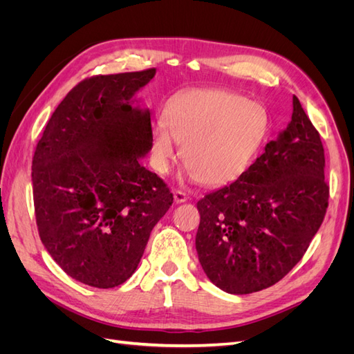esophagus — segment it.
Segmentation results:
<instances>
[{
  "label": "esophagus",
  "mask_w": 354,
  "mask_h": 354,
  "mask_svg": "<svg viewBox=\"0 0 354 354\" xmlns=\"http://www.w3.org/2000/svg\"><path fill=\"white\" fill-rule=\"evenodd\" d=\"M173 195H174V201H176L177 203L189 201V195L186 194V192H183V190H174Z\"/></svg>",
  "instance_id": "1"
}]
</instances>
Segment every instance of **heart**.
<instances>
[{
	"label": "heart",
	"mask_w": 354,
	"mask_h": 354,
	"mask_svg": "<svg viewBox=\"0 0 354 354\" xmlns=\"http://www.w3.org/2000/svg\"><path fill=\"white\" fill-rule=\"evenodd\" d=\"M267 131L269 115L260 103L227 90H190L171 99L164 121L152 125V165L167 174L180 145L192 177L227 185L250 168Z\"/></svg>",
	"instance_id": "1"
}]
</instances>
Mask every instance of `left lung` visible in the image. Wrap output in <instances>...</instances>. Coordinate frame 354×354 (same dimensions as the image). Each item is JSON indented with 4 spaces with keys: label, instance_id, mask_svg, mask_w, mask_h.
Here are the masks:
<instances>
[{
    "label": "left lung",
    "instance_id": "obj_1",
    "mask_svg": "<svg viewBox=\"0 0 354 354\" xmlns=\"http://www.w3.org/2000/svg\"><path fill=\"white\" fill-rule=\"evenodd\" d=\"M292 108L291 122L236 181L198 202L199 263L229 294L279 282L303 259L326 214L322 140L295 95Z\"/></svg>",
    "mask_w": 354,
    "mask_h": 354
}]
</instances>
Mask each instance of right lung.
Here are the masks:
<instances>
[{
  "label": "right lung",
  "instance_id": "right-lung-1",
  "mask_svg": "<svg viewBox=\"0 0 354 354\" xmlns=\"http://www.w3.org/2000/svg\"><path fill=\"white\" fill-rule=\"evenodd\" d=\"M156 69L99 75L66 94L39 138L32 185L39 238L75 281L130 279L173 194L138 159L152 149L151 112L134 94Z\"/></svg>",
  "mask_w": 354,
  "mask_h": 354
}]
</instances>
